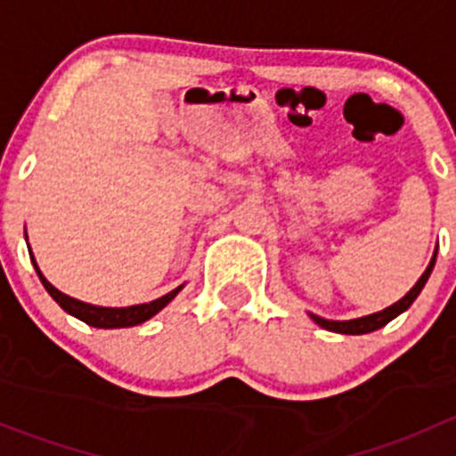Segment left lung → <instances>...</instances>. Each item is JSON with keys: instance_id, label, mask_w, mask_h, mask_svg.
<instances>
[{"instance_id": "obj_1", "label": "left lung", "mask_w": 456, "mask_h": 456, "mask_svg": "<svg viewBox=\"0 0 456 456\" xmlns=\"http://www.w3.org/2000/svg\"><path fill=\"white\" fill-rule=\"evenodd\" d=\"M435 260H436V251H435V256H432L430 265L426 266L424 275H421V278L417 280L415 287H412L411 291H408L406 296L402 297V300L395 302L393 306H388V309L377 311V314H372V315L357 317V320H344V322L324 320V317L314 315V314H311V317H314L315 324H320L322 329H326V330H333V333H344V335H364V333H372V330L381 329V326L388 324L390 320H395V317H397L399 314H403V311H406L408 306H411L412 302L417 300V296H419L421 289H424V284L428 282V278H430L432 269H435Z\"/></svg>"}]
</instances>
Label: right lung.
<instances>
[{
	"mask_svg": "<svg viewBox=\"0 0 456 456\" xmlns=\"http://www.w3.org/2000/svg\"><path fill=\"white\" fill-rule=\"evenodd\" d=\"M30 257H32V251H30ZM32 265H35L37 275H39V280H41V284L45 287V291L53 296V300L57 302V305L61 306L66 314L75 315L77 320L86 322V324L94 326V329H126V326L142 324V322H147L150 317H154L156 314H159L160 309H165V306H167L169 302L176 297V293L183 289V284H181L178 289L165 293V296L159 297V300L147 302V305L121 306V309H112V306H94V305H87V302L75 300V297L66 296V293H61L59 289H54L53 284L44 278V273H41L39 266H37L35 257H32Z\"/></svg>",
	"mask_w": 456,
	"mask_h": 456,
	"instance_id": "add662e5",
	"label": "right lung"
}]
</instances>
